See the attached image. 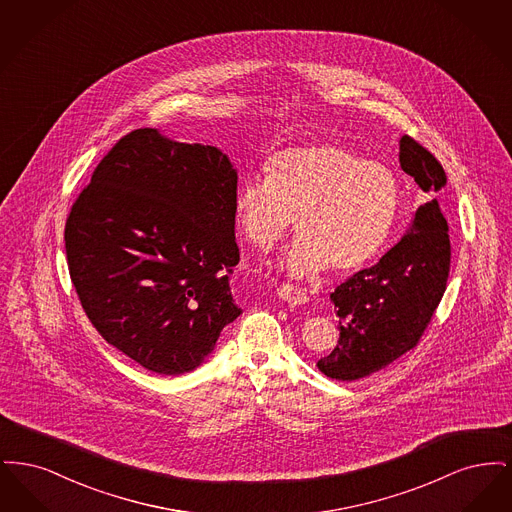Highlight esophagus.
I'll list each match as a JSON object with an SVG mask.
<instances>
[{
  "mask_svg": "<svg viewBox=\"0 0 512 512\" xmlns=\"http://www.w3.org/2000/svg\"><path fill=\"white\" fill-rule=\"evenodd\" d=\"M278 297L290 305H305L309 301V295L301 288H293L290 284H284L278 288Z\"/></svg>",
  "mask_w": 512,
  "mask_h": 512,
  "instance_id": "esophagus-1",
  "label": "esophagus"
}]
</instances>
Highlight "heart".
<instances>
[{
	"mask_svg": "<svg viewBox=\"0 0 512 512\" xmlns=\"http://www.w3.org/2000/svg\"><path fill=\"white\" fill-rule=\"evenodd\" d=\"M265 176L240 182L234 219L245 240L265 251L295 219L299 238L282 263L290 276H315L328 265L353 272L388 242L399 188L384 165L363 161L340 144L318 142L274 153Z\"/></svg>",
	"mask_w": 512,
	"mask_h": 512,
	"instance_id": "b5f03b06",
	"label": "heart"
}]
</instances>
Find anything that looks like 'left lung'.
<instances>
[{
  "label": "left lung",
  "instance_id": "8db88e82",
  "mask_svg": "<svg viewBox=\"0 0 512 512\" xmlns=\"http://www.w3.org/2000/svg\"><path fill=\"white\" fill-rule=\"evenodd\" d=\"M399 163L424 192V203L374 267L359 270L330 293L340 340L317 366L332 380H361L411 351L445 293L451 244L438 199L447 176L438 159L409 136L399 140Z\"/></svg>",
  "mask_w": 512,
  "mask_h": 512
}]
</instances>
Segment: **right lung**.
<instances>
[{
	"label": "right lung",
	"instance_id": "1",
	"mask_svg": "<svg viewBox=\"0 0 512 512\" xmlns=\"http://www.w3.org/2000/svg\"><path fill=\"white\" fill-rule=\"evenodd\" d=\"M238 172L219 147L157 128L121 138L74 201L69 272L103 340L146 370L178 376L242 315L230 290Z\"/></svg>",
	"mask_w": 512,
	"mask_h": 512
}]
</instances>
